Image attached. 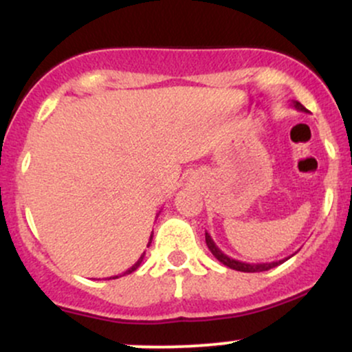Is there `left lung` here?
I'll list each match as a JSON object with an SVG mask.
<instances>
[{
    "label": "left lung",
    "instance_id": "1",
    "mask_svg": "<svg viewBox=\"0 0 352 352\" xmlns=\"http://www.w3.org/2000/svg\"><path fill=\"white\" fill-rule=\"evenodd\" d=\"M293 107L298 109V111L301 112H308L306 111V107H302V104L298 102V100H293ZM205 241H207V246L208 250L212 252L213 256L217 258L220 263H223L225 266H228V268L232 270H236V272H243V273H258V272H266V270H272L274 266L281 265L283 261H286L288 258H285V260H280V261H272V263H245V261H240V260H233V258H230L228 254H225L221 252L220 248L215 245V241H213V238L210 236L208 232H205Z\"/></svg>",
    "mask_w": 352,
    "mask_h": 352
}]
</instances>
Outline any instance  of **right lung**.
<instances>
[{"instance_id":"1","label":"right lung","mask_w":352,"mask_h":352,"mask_svg":"<svg viewBox=\"0 0 352 352\" xmlns=\"http://www.w3.org/2000/svg\"><path fill=\"white\" fill-rule=\"evenodd\" d=\"M152 236H153V235H151V240H148V245H147V246H151V243H152ZM144 256H145V252H144L142 254H140V258H139V260H137V261H135V263H134V265H132V266H131V268H129V270H127V272H124V274H131L132 272H135V270H137V268H139V266H140V263H142ZM111 278H112V280H116V278H119V276H111Z\"/></svg>"}]
</instances>
